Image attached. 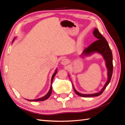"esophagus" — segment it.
I'll use <instances>...</instances> for the list:
<instances>
[{"mask_svg": "<svg viewBox=\"0 0 125 125\" xmlns=\"http://www.w3.org/2000/svg\"><path fill=\"white\" fill-rule=\"evenodd\" d=\"M69 63V61L67 58H63L61 61V64L63 65H66L68 64Z\"/></svg>", "mask_w": 125, "mask_h": 125, "instance_id": "esophagus-1", "label": "esophagus"}]
</instances>
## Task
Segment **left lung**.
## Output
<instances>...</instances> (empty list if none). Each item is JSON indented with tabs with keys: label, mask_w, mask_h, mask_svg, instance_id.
I'll return each mask as SVG.
<instances>
[{
	"label": "left lung",
	"mask_w": 125,
	"mask_h": 125,
	"mask_svg": "<svg viewBox=\"0 0 125 125\" xmlns=\"http://www.w3.org/2000/svg\"><path fill=\"white\" fill-rule=\"evenodd\" d=\"M93 34L98 39V40L95 41L90 46L85 49L82 54L79 55V57L81 58L89 57L94 54L95 53H97V54H99L102 55L105 61V65L107 70V80L99 92L91 94H84L79 92L75 89L73 84V89L75 92L79 96L83 97H91L100 95L104 91L108 84L110 83L113 73V56L112 51H111L107 41L104 37L99 33L97 28L94 29ZM68 76L70 78V76L69 74Z\"/></svg>",
	"instance_id": "1"
}]
</instances>
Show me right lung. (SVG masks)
<instances>
[{
  "mask_svg": "<svg viewBox=\"0 0 125 125\" xmlns=\"http://www.w3.org/2000/svg\"><path fill=\"white\" fill-rule=\"evenodd\" d=\"M16 38H16V37H15L14 40H13V42L15 40V39ZM57 73V68L56 69V70H55V71L54 73H53V75H52V79H51V85H50V89H49V90L48 92L46 95H44L43 97H41V98H38V99H32V100H30V99H26V100H28V101H30V102H35V101H44V100H45L47 99L50 96V95H51L52 93V81H53V79H54L55 75Z\"/></svg>",
  "mask_w": 125,
  "mask_h": 125,
  "instance_id": "add662e5",
  "label": "right lung"
}]
</instances>
